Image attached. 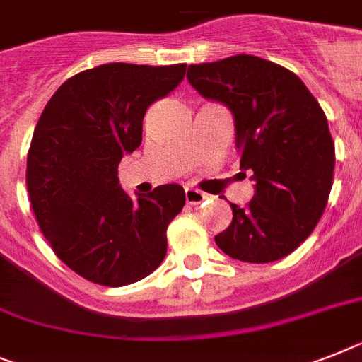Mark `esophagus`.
Masks as SVG:
<instances>
[{
	"label": "esophagus",
	"mask_w": 362,
	"mask_h": 362,
	"mask_svg": "<svg viewBox=\"0 0 362 362\" xmlns=\"http://www.w3.org/2000/svg\"><path fill=\"white\" fill-rule=\"evenodd\" d=\"M206 199H208V195L202 193V191L195 189V187H186L187 204H200V202H204Z\"/></svg>",
	"instance_id": "34e87169"
}]
</instances>
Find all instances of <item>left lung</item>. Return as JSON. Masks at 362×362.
Segmentation results:
<instances>
[{
	"label": "left lung",
	"instance_id": "left-lung-1",
	"mask_svg": "<svg viewBox=\"0 0 362 362\" xmlns=\"http://www.w3.org/2000/svg\"><path fill=\"white\" fill-rule=\"evenodd\" d=\"M187 81L232 112L241 169L254 173V197L245 208L230 204L217 247L247 263L289 256L315 230L333 186L326 114L293 71L252 54L193 64Z\"/></svg>",
	"mask_w": 362,
	"mask_h": 362
}]
</instances>
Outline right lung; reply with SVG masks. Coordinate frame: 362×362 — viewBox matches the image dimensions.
Wrapping results in <instances>:
<instances>
[{
    "instance_id": "right-lung-1",
    "label": "right lung",
    "mask_w": 362,
    "mask_h": 362,
    "mask_svg": "<svg viewBox=\"0 0 362 362\" xmlns=\"http://www.w3.org/2000/svg\"><path fill=\"white\" fill-rule=\"evenodd\" d=\"M184 75L186 64H103L68 78L38 119L27 154L33 211L54 254L93 284H134L165 257L184 187L165 184L132 199L117 165L141 144L148 106Z\"/></svg>"
}]
</instances>
